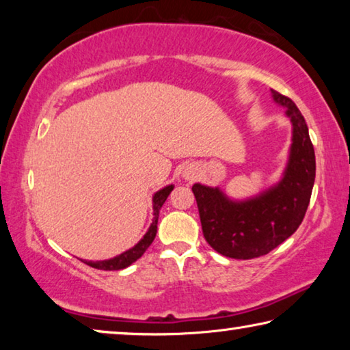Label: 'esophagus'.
Segmentation results:
<instances>
[{"label":"esophagus","instance_id":"obj_1","mask_svg":"<svg viewBox=\"0 0 350 350\" xmlns=\"http://www.w3.org/2000/svg\"><path fill=\"white\" fill-rule=\"evenodd\" d=\"M187 179H191V176H187Z\"/></svg>","mask_w":350,"mask_h":350}]
</instances>
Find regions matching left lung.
I'll use <instances>...</instances> for the list:
<instances>
[{
  "label": "left lung",
  "instance_id": "8db88e82",
  "mask_svg": "<svg viewBox=\"0 0 350 350\" xmlns=\"http://www.w3.org/2000/svg\"><path fill=\"white\" fill-rule=\"evenodd\" d=\"M293 125V144L282 180L260 196L233 202L219 188L194 183L205 241L233 259L264 256L290 238L303 222L315 182V151L303 114L292 98L271 90Z\"/></svg>",
  "mask_w": 350,
  "mask_h": 350
}]
</instances>
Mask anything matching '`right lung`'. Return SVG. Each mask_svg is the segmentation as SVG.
<instances>
[{"label":"right lung","mask_w":350,"mask_h":350,"mask_svg":"<svg viewBox=\"0 0 350 350\" xmlns=\"http://www.w3.org/2000/svg\"><path fill=\"white\" fill-rule=\"evenodd\" d=\"M171 189H173V185L170 187H165L161 191H157L154 194L152 198V208H154V217H152V224L150 230H148L144 238L140 239L139 244H135L133 248H129L125 253L118 254V256L108 259V260H96V262H92V260H83V262L91 265L94 269H98V270H122L128 267V265H131L134 260H137L142 254L145 253V250L148 247L151 245V242L156 238V233H157V221H159V213H161V208L165 200H167L168 194L171 193Z\"/></svg>","instance_id":"add662e5"}]
</instances>
